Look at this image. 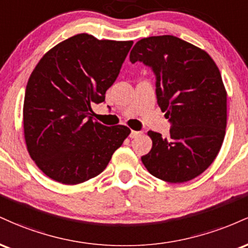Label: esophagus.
Returning a JSON list of instances; mask_svg holds the SVG:
<instances>
[{"instance_id": "34e87169", "label": "esophagus", "mask_w": 248, "mask_h": 248, "mask_svg": "<svg viewBox=\"0 0 248 248\" xmlns=\"http://www.w3.org/2000/svg\"><path fill=\"white\" fill-rule=\"evenodd\" d=\"M141 135V132H136V130H132V132H130V134H129V138L130 139H136L138 138V136H140Z\"/></svg>"}]
</instances>
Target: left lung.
<instances>
[{"mask_svg":"<svg viewBox=\"0 0 248 248\" xmlns=\"http://www.w3.org/2000/svg\"><path fill=\"white\" fill-rule=\"evenodd\" d=\"M129 59L152 69L157 104L171 124L168 139L148 132L153 148L142 163L162 181H191L211 166L224 141L226 91L217 65L205 51L170 35L141 39Z\"/></svg>","mask_w":248,"mask_h":248,"instance_id":"obj_1","label":"left lung"}]
</instances>
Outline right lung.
<instances>
[{
  "instance_id": "1",
  "label": "right lung",
  "mask_w": 248,
  "mask_h": 248,
  "mask_svg": "<svg viewBox=\"0 0 248 248\" xmlns=\"http://www.w3.org/2000/svg\"><path fill=\"white\" fill-rule=\"evenodd\" d=\"M133 42L79 33L45 53L28 80L23 126L37 167L62 184H79L105 170L130 129L93 120Z\"/></svg>"
}]
</instances>
